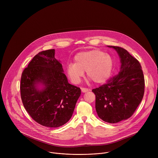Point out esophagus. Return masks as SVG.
Masks as SVG:
<instances>
[{
  "label": "esophagus",
  "mask_w": 158,
  "mask_h": 158,
  "mask_svg": "<svg viewBox=\"0 0 158 158\" xmlns=\"http://www.w3.org/2000/svg\"><path fill=\"white\" fill-rule=\"evenodd\" d=\"M81 91L82 93H86L87 91H89V89L87 88H85V87H81Z\"/></svg>",
  "instance_id": "34e87169"
}]
</instances>
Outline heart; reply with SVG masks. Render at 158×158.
<instances>
[{
    "label": "heart",
    "instance_id": "b5f03b06",
    "mask_svg": "<svg viewBox=\"0 0 158 158\" xmlns=\"http://www.w3.org/2000/svg\"><path fill=\"white\" fill-rule=\"evenodd\" d=\"M114 60L108 54L94 49L81 52L74 58V64L67 65L66 72L71 81L79 84L86 72V76L98 84L104 82L110 76Z\"/></svg>",
    "mask_w": 158,
    "mask_h": 158
}]
</instances>
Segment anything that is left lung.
<instances>
[{
	"label": "left lung",
	"mask_w": 158,
	"mask_h": 158,
	"mask_svg": "<svg viewBox=\"0 0 158 158\" xmlns=\"http://www.w3.org/2000/svg\"><path fill=\"white\" fill-rule=\"evenodd\" d=\"M108 47L114 49L120 57V72L92 91L96 95L99 118L109 123H117L131 117L141 103L144 93V77L139 62L126 49Z\"/></svg>",
	"instance_id": "8db88e82"
}]
</instances>
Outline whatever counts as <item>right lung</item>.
<instances>
[{
    "mask_svg": "<svg viewBox=\"0 0 158 158\" xmlns=\"http://www.w3.org/2000/svg\"><path fill=\"white\" fill-rule=\"evenodd\" d=\"M54 56V49L35 55L22 72L20 84L21 99L31 117L54 128L69 121L81 94L79 87L68 82ZM39 82L44 86L42 90L36 89Z\"/></svg>",
    "mask_w": 158,
    "mask_h": 158,
    "instance_id": "obj_1",
    "label": "right lung"
}]
</instances>
